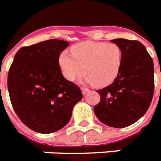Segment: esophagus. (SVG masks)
<instances>
[{
    "mask_svg": "<svg viewBox=\"0 0 161 161\" xmlns=\"http://www.w3.org/2000/svg\"><path fill=\"white\" fill-rule=\"evenodd\" d=\"M81 91H82V94H83L84 96H86V95L88 93L89 91H90V90H89V89H87V88H82Z\"/></svg>",
    "mask_w": 161,
    "mask_h": 161,
    "instance_id": "esophagus-1",
    "label": "esophagus"
}]
</instances>
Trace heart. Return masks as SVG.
<instances>
[{
    "label": "heart",
    "instance_id": "b5f03b06",
    "mask_svg": "<svg viewBox=\"0 0 161 161\" xmlns=\"http://www.w3.org/2000/svg\"><path fill=\"white\" fill-rule=\"evenodd\" d=\"M71 55L62 51L59 56V65L65 79L70 81L83 74L85 81L97 87L111 84L118 76L123 52L115 43L83 42L70 49Z\"/></svg>",
    "mask_w": 161,
    "mask_h": 161
}]
</instances>
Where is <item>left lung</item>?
I'll list each match as a JSON object with an SVG mask.
<instances>
[{
	"label": "left lung",
	"mask_w": 161,
	"mask_h": 161,
	"mask_svg": "<svg viewBox=\"0 0 161 161\" xmlns=\"http://www.w3.org/2000/svg\"><path fill=\"white\" fill-rule=\"evenodd\" d=\"M121 48L123 62L116 79L97 91L101 101L94 107L99 120L108 126L124 128L143 116L154 94V63L138 41L111 40Z\"/></svg>",
	"instance_id": "left-lung-1"
}]
</instances>
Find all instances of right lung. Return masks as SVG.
I'll use <instances>...</instances> for the list:
<instances>
[{
  "label": "right lung",
  "mask_w": 161,
  "mask_h": 161,
  "mask_svg": "<svg viewBox=\"0 0 161 161\" xmlns=\"http://www.w3.org/2000/svg\"><path fill=\"white\" fill-rule=\"evenodd\" d=\"M70 43L49 40L20 48L8 73L11 105L30 129L50 134L70 121L81 91L63 76L59 56Z\"/></svg>",
  "instance_id": "right-lung-1"
}]
</instances>
